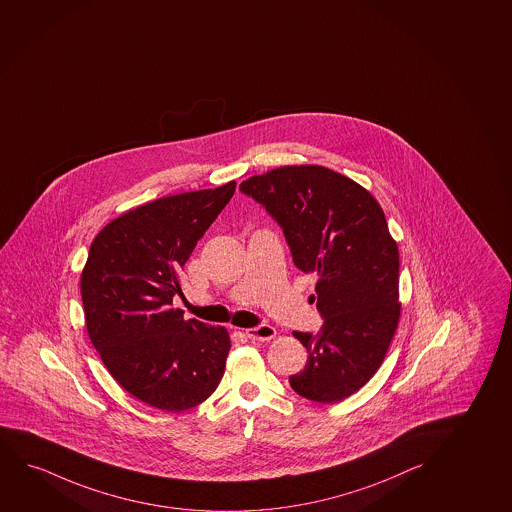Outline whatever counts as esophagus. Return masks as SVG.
Here are the masks:
<instances>
[{
  "instance_id": "esophagus-1",
  "label": "esophagus",
  "mask_w": 512,
  "mask_h": 512,
  "mask_svg": "<svg viewBox=\"0 0 512 512\" xmlns=\"http://www.w3.org/2000/svg\"><path fill=\"white\" fill-rule=\"evenodd\" d=\"M275 334H277V330L273 329L272 325L261 324L246 329V336L253 341H270Z\"/></svg>"
}]
</instances>
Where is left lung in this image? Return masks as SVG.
I'll list each match as a JSON object with an SVG mask.
<instances>
[{"mask_svg":"<svg viewBox=\"0 0 512 512\" xmlns=\"http://www.w3.org/2000/svg\"><path fill=\"white\" fill-rule=\"evenodd\" d=\"M239 188L279 223L296 268L317 275L324 325L292 332L308 360L291 388L313 402L348 398L376 374L400 317L398 246L381 206L322 166H284Z\"/></svg>","mask_w":512,"mask_h":512,"instance_id":"left-lung-1","label":"left lung"}]
</instances>
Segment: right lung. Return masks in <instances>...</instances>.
I'll return each instance as SVG.
<instances>
[{"label": "right lung", "instance_id": "add662e5", "mask_svg": "<svg viewBox=\"0 0 512 512\" xmlns=\"http://www.w3.org/2000/svg\"><path fill=\"white\" fill-rule=\"evenodd\" d=\"M162 197L119 216L91 242L81 275L86 330L112 377L150 407L183 412L220 384L227 329L185 320L180 270L235 192Z\"/></svg>", "mask_w": 512, "mask_h": 512}]
</instances>
